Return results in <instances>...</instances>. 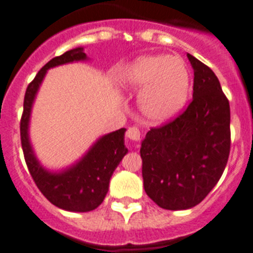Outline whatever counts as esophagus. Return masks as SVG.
Here are the masks:
<instances>
[{"label":"esophagus","instance_id":"34e87169","mask_svg":"<svg viewBox=\"0 0 253 253\" xmlns=\"http://www.w3.org/2000/svg\"><path fill=\"white\" fill-rule=\"evenodd\" d=\"M126 136H127V139H129L131 141L137 142V141H140V139H141V132H140V129L137 128V127L132 126L127 129Z\"/></svg>","mask_w":253,"mask_h":253}]
</instances>
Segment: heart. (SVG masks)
I'll return each instance as SVG.
<instances>
[{"label": "heart", "mask_w": 253, "mask_h": 253, "mask_svg": "<svg viewBox=\"0 0 253 253\" xmlns=\"http://www.w3.org/2000/svg\"><path fill=\"white\" fill-rule=\"evenodd\" d=\"M121 84L128 90H141L139 108L153 124H164L182 111L190 93V72L179 57L142 56L120 74Z\"/></svg>", "instance_id": "b5f03b06"}]
</instances>
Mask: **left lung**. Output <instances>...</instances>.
Segmentation results:
<instances>
[{"mask_svg":"<svg viewBox=\"0 0 253 253\" xmlns=\"http://www.w3.org/2000/svg\"><path fill=\"white\" fill-rule=\"evenodd\" d=\"M192 102L178 117L153 127L141 142L145 192L167 210L196 206L223 174L230 151V108L212 70L187 54Z\"/></svg>","mask_w":253,"mask_h":253,"instance_id":"left-lung-1","label":"left lung"}]
</instances>
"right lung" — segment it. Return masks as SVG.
I'll use <instances>...</instances> for the list:
<instances>
[{
  "label": "right lung",
  "instance_id": "add662e5",
  "mask_svg": "<svg viewBox=\"0 0 253 253\" xmlns=\"http://www.w3.org/2000/svg\"><path fill=\"white\" fill-rule=\"evenodd\" d=\"M84 48L67 50L45 63L34 80L26 87L24 112L20 121L21 146L30 174L45 199L57 208L67 211L86 212L103 203L108 192L109 179L122 158L127 154L125 146L126 128H120L102 136L78 163L58 173L49 172L41 166L29 141V120L33 102L44 79L47 70L74 61H85Z\"/></svg>",
  "mask_w": 253,
  "mask_h": 253
}]
</instances>
